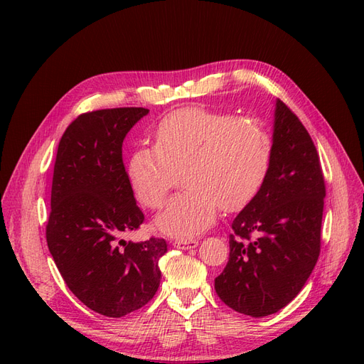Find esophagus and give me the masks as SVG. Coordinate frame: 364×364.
I'll return each instance as SVG.
<instances>
[{
	"instance_id": "obj_1",
	"label": "esophagus",
	"mask_w": 364,
	"mask_h": 364,
	"mask_svg": "<svg viewBox=\"0 0 364 364\" xmlns=\"http://www.w3.org/2000/svg\"><path fill=\"white\" fill-rule=\"evenodd\" d=\"M197 245H199V241H197V240H176L173 243V246L176 249H182V250L196 249Z\"/></svg>"
}]
</instances>
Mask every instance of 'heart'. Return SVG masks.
I'll return each instance as SVG.
<instances>
[{
	"instance_id": "obj_1",
	"label": "heart",
	"mask_w": 364,
	"mask_h": 364,
	"mask_svg": "<svg viewBox=\"0 0 364 364\" xmlns=\"http://www.w3.org/2000/svg\"><path fill=\"white\" fill-rule=\"evenodd\" d=\"M270 136L257 119L185 107L161 119L155 147L130 155L127 176L136 199L159 209L181 171L185 190L156 217L159 232L190 240L211 226L222 205L237 211L258 194L270 167Z\"/></svg>"
}]
</instances>
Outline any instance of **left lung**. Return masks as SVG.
Masks as SVG:
<instances>
[{
    "instance_id": "8db88e82",
    "label": "left lung",
    "mask_w": 364,
    "mask_h": 364,
    "mask_svg": "<svg viewBox=\"0 0 364 364\" xmlns=\"http://www.w3.org/2000/svg\"><path fill=\"white\" fill-rule=\"evenodd\" d=\"M323 199L314 142L299 118L277 100L269 173L232 222L229 261L214 281L220 299L252 317L290 304L321 253Z\"/></svg>"
}]
</instances>
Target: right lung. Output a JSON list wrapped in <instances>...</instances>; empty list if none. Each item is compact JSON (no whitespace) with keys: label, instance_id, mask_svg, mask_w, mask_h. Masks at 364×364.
<instances>
[{"label":"right lung","instance_id":"1","mask_svg":"<svg viewBox=\"0 0 364 364\" xmlns=\"http://www.w3.org/2000/svg\"><path fill=\"white\" fill-rule=\"evenodd\" d=\"M147 114L115 107L79 115L62 135L54 164L50 253L77 299L107 317L136 311L155 296L158 262L167 252L164 238H121L144 222L123 164V141Z\"/></svg>","mask_w":364,"mask_h":364}]
</instances>
